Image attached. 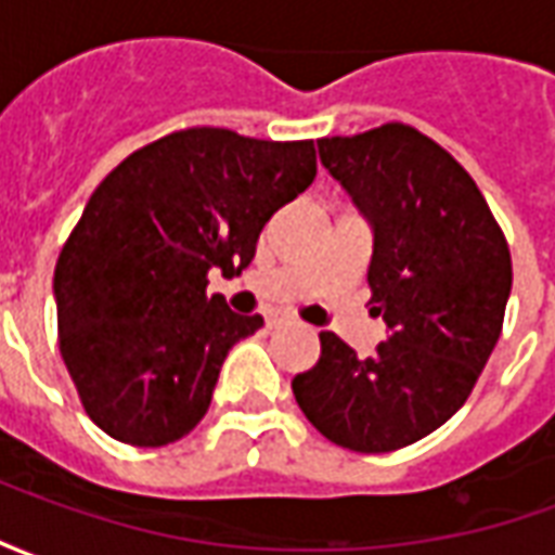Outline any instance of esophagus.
Segmentation results:
<instances>
[{"mask_svg": "<svg viewBox=\"0 0 555 555\" xmlns=\"http://www.w3.org/2000/svg\"><path fill=\"white\" fill-rule=\"evenodd\" d=\"M282 324H285V318H282V314H276V312L267 314V330H279Z\"/></svg>", "mask_w": 555, "mask_h": 555, "instance_id": "34e87169", "label": "esophagus"}]
</instances>
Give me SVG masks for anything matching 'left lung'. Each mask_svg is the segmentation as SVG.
<instances>
[{"label":"left lung","instance_id":"8db88e82","mask_svg":"<svg viewBox=\"0 0 555 555\" xmlns=\"http://www.w3.org/2000/svg\"><path fill=\"white\" fill-rule=\"evenodd\" d=\"M318 151L372 219L369 288L389 338L357 357L321 333V357L291 389L326 440L396 452L464 408L502 333L512 253L469 171L416 127L326 137Z\"/></svg>","mask_w":555,"mask_h":555}]
</instances>
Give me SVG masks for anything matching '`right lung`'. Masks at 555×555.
<instances>
[{
    "label": "right lung",
    "mask_w": 555,
    "mask_h": 555,
    "mask_svg": "<svg viewBox=\"0 0 555 555\" xmlns=\"http://www.w3.org/2000/svg\"><path fill=\"white\" fill-rule=\"evenodd\" d=\"M312 139L186 127L115 166L55 261L59 350L89 418L127 446H166L202 422L222 360L264 324L207 297L237 276L279 207L314 181Z\"/></svg>",
    "instance_id": "right-lung-1"
}]
</instances>
